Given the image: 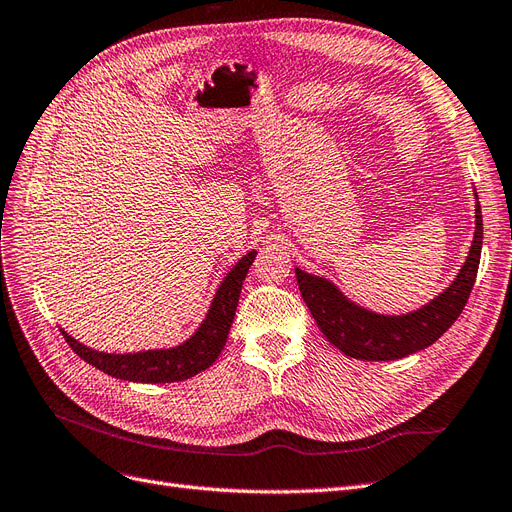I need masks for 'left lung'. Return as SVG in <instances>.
Segmentation results:
<instances>
[{
	"label": "left lung",
	"instance_id": "1",
	"mask_svg": "<svg viewBox=\"0 0 512 512\" xmlns=\"http://www.w3.org/2000/svg\"><path fill=\"white\" fill-rule=\"evenodd\" d=\"M478 198V196H476ZM480 247H483V213L476 200V230L470 254L455 282L440 297L404 316H382L354 305L329 280L294 269L301 297L318 329L346 356L361 361H395L425 350L442 337L466 307L476 282Z\"/></svg>",
	"mask_w": 512,
	"mask_h": 512
}]
</instances>
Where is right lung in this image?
Returning a JSON list of instances; mask_svg holds the SVG:
<instances>
[{
	"mask_svg": "<svg viewBox=\"0 0 512 512\" xmlns=\"http://www.w3.org/2000/svg\"><path fill=\"white\" fill-rule=\"evenodd\" d=\"M256 252L245 254L230 273L224 277L218 292L211 301L209 314L203 324L196 329V333L183 342L181 346L168 348V350H147V352H130V354H108L91 350L83 344L76 342L66 331H61L66 337L68 346L81 356V359L104 374L128 380V382H179L188 380L200 371H205L209 365L215 363L220 352L226 346L230 324L235 320L237 303L241 286L247 271H250Z\"/></svg>",
	"mask_w": 512,
	"mask_h": 512,
	"instance_id": "add662e5",
	"label": "right lung"
}]
</instances>
